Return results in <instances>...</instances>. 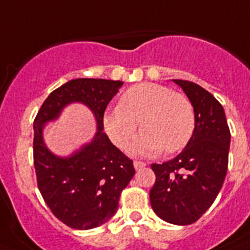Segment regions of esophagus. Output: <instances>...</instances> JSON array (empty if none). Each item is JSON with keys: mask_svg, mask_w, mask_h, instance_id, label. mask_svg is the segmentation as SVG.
<instances>
[{"mask_svg": "<svg viewBox=\"0 0 250 250\" xmlns=\"http://www.w3.org/2000/svg\"><path fill=\"white\" fill-rule=\"evenodd\" d=\"M133 167H135L136 170H140V169H142V167H146V164H145V163H142V161L136 160L135 163H133Z\"/></svg>", "mask_w": 250, "mask_h": 250, "instance_id": "1", "label": "esophagus"}]
</instances>
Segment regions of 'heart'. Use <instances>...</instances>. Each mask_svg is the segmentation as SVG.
Masks as SVG:
<instances>
[{"label":"heart","mask_w":250,"mask_h":250,"mask_svg":"<svg viewBox=\"0 0 250 250\" xmlns=\"http://www.w3.org/2000/svg\"><path fill=\"white\" fill-rule=\"evenodd\" d=\"M138 122L144 131L132 145L140 155L173 154L190 141L196 128V114L186 95L155 83L132 86L122 94L119 105L106 110L103 125L109 138L125 148L136 133Z\"/></svg>","instance_id":"obj_1"}]
</instances>
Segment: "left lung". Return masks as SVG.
Here are the masks:
<instances>
[{
	"instance_id": "8db88e82",
	"label": "left lung",
	"mask_w": 250,
	"mask_h": 250,
	"mask_svg": "<svg viewBox=\"0 0 250 250\" xmlns=\"http://www.w3.org/2000/svg\"><path fill=\"white\" fill-rule=\"evenodd\" d=\"M192 103L196 128L184 150L163 164L150 190L151 207L174 225H190L211 207L228 171L230 129L224 108L207 90L190 81L174 80Z\"/></svg>"
}]
</instances>
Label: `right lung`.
<instances>
[{
	"label": "right lung",
	"instance_id": "1",
	"mask_svg": "<svg viewBox=\"0 0 250 250\" xmlns=\"http://www.w3.org/2000/svg\"><path fill=\"white\" fill-rule=\"evenodd\" d=\"M123 85L104 79H76L49 94L34 119V167L38 188L53 215L77 230L98 228L118 209L122 190L135 175L133 161L103 132L106 105ZM83 102L93 112L97 133L68 158L50 153L43 144L45 123L57 119L64 106Z\"/></svg>",
	"mask_w": 250,
	"mask_h": 250
}]
</instances>
